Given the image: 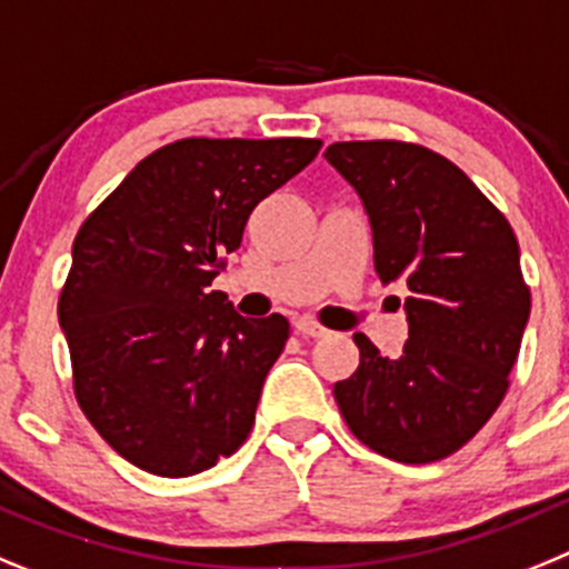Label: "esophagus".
<instances>
[{"mask_svg":"<svg viewBox=\"0 0 569 569\" xmlns=\"http://www.w3.org/2000/svg\"><path fill=\"white\" fill-rule=\"evenodd\" d=\"M295 329H297V335L311 337V340H320V337H329L331 335V331L326 329V326H320V322L311 320V317H300V320L295 322Z\"/></svg>","mask_w":569,"mask_h":569,"instance_id":"1","label":"esophagus"}]
</instances>
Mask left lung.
Instances as JSON below:
<instances>
[{"label": "left lung", "mask_w": 569, "mask_h": 569, "mask_svg": "<svg viewBox=\"0 0 569 569\" xmlns=\"http://www.w3.org/2000/svg\"><path fill=\"white\" fill-rule=\"evenodd\" d=\"M329 163L357 189L373 269L408 289V340L382 357L355 335L360 366L337 382L362 445L406 465L450 457L508 393L530 317L519 240L457 163L408 141H337Z\"/></svg>", "instance_id": "8db88e82"}]
</instances>
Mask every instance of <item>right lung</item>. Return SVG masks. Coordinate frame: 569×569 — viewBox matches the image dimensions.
Returning <instances> with one entry per match:
<instances>
[{
    "label": "right lung",
    "mask_w": 569,
    "mask_h": 569,
    "mask_svg": "<svg viewBox=\"0 0 569 569\" xmlns=\"http://www.w3.org/2000/svg\"><path fill=\"white\" fill-rule=\"evenodd\" d=\"M317 138H181L87 214L59 295L73 391L116 453L192 476L247 442L283 315L249 320L209 291L252 209L309 167Z\"/></svg>",
    "instance_id": "obj_1"
}]
</instances>
